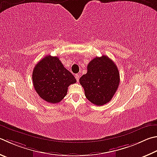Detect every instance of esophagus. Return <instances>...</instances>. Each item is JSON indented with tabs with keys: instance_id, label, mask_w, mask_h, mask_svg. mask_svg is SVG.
I'll use <instances>...</instances> for the list:
<instances>
[{
	"instance_id": "obj_1",
	"label": "esophagus",
	"mask_w": 157,
	"mask_h": 157,
	"mask_svg": "<svg viewBox=\"0 0 157 157\" xmlns=\"http://www.w3.org/2000/svg\"><path fill=\"white\" fill-rule=\"evenodd\" d=\"M75 79H77V81H79V77H80V76H79V75H78V74H76V75H75Z\"/></svg>"
}]
</instances>
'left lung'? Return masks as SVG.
Segmentation results:
<instances>
[{
    "label": "left lung",
    "mask_w": 157,
    "mask_h": 157,
    "mask_svg": "<svg viewBox=\"0 0 157 157\" xmlns=\"http://www.w3.org/2000/svg\"><path fill=\"white\" fill-rule=\"evenodd\" d=\"M119 82L117 67L106 56L93 59L88 64L87 73L79 78L85 96L96 106H103L111 100Z\"/></svg>",
    "instance_id": "1"
}]
</instances>
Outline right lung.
I'll use <instances>...</instances> for the list:
<instances>
[{"instance_id":"obj_1","label":"right lung","mask_w":157,"mask_h":157,"mask_svg":"<svg viewBox=\"0 0 157 157\" xmlns=\"http://www.w3.org/2000/svg\"><path fill=\"white\" fill-rule=\"evenodd\" d=\"M34 88L40 98L57 104L67 95L69 85L77 82L58 57L45 56L35 66L32 73Z\"/></svg>"}]
</instances>
